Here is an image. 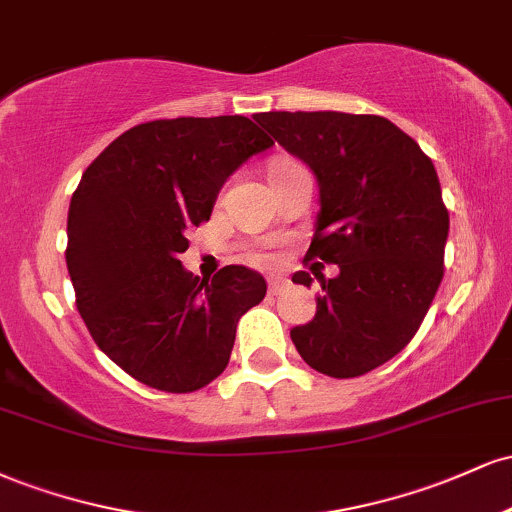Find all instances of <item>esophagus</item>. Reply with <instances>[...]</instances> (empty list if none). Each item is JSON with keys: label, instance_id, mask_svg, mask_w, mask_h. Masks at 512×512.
Listing matches in <instances>:
<instances>
[{"label": "esophagus", "instance_id": "34e87169", "mask_svg": "<svg viewBox=\"0 0 512 512\" xmlns=\"http://www.w3.org/2000/svg\"><path fill=\"white\" fill-rule=\"evenodd\" d=\"M281 289H284V279L272 276V279H269V293H272V296H279Z\"/></svg>", "mask_w": 512, "mask_h": 512}]
</instances>
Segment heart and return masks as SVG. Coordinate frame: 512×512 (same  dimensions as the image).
<instances>
[{
  "mask_svg": "<svg viewBox=\"0 0 512 512\" xmlns=\"http://www.w3.org/2000/svg\"><path fill=\"white\" fill-rule=\"evenodd\" d=\"M255 260H257V262H267L269 257H267V255H262V252H260V255H255Z\"/></svg>",
  "mask_w": 512,
  "mask_h": 512,
  "instance_id": "heart-1",
  "label": "heart"
}]
</instances>
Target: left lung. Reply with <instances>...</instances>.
Segmentation results:
<instances>
[{
	"mask_svg": "<svg viewBox=\"0 0 512 512\" xmlns=\"http://www.w3.org/2000/svg\"><path fill=\"white\" fill-rule=\"evenodd\" d=\"M255 120L315 173L320 214L305 262L320 279L317 313L291 330L317 373L356 378L411 342L443 281L450 214L421 146L380 115L260 113ZM320 262H315V267ZM293 284L310 286L308 272Z\"/></svg>",
	"mask_w": 512,
	"mask_h": 512,
	"instance_id": "8db88e82",
	"label": "left lung"
}]
</instances>
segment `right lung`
I'll return each instance as SVG.
<instances>
[{
    "label": "right lung",
    "instance_id": "obj_1",
    "mask_svg": "<svg viewBox=\"0 0 512 512\" xmlns=\"http://www.w3.org/2000/svg\"><path fill=\"white\" fill-rule=\"evenodd\" d=\"M272 144L243 115L154 120L81 175L64 252L76 308L98 349L139 383L182 395L228 366L238 320L267 281L240 264L199 281L178 257L228 175Z\"/></svg>",
    "mask_w": 512,
    "mask_h": 512
}]
</instances>
